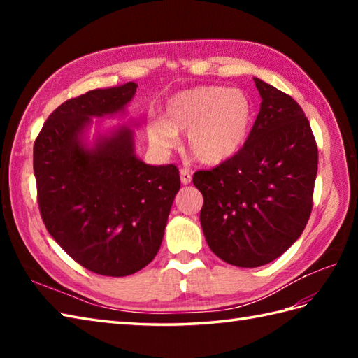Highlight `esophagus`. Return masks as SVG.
I'll list each match as a JSON object with an SVG mask.
<instances>
[{"label": "esophagus", "instance_id": "esophagus-1", "mask_svg": "<svg viewBox=\"0 0 358 358\" xmlns=\"http://www.w3.org/2000/svg\"><path fill=\"white\" fill-rule=\"evenodd\" d=\"M180 178H181V183L183 185H189L192 181V173L189 169H181L180 171Z\"/></svg>", "mask_w": 358, "mask_h": 358}]
</instances>
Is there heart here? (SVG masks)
Returning a JSON list of instances; mask_svg holds the SVG:
<instances>
[{
    "mask_svg": "<svg viewBox=\"0 0 358 358\" xmlns=\"http://www.w3.org/2000/svg\"><path fill=\"white\" fill-rule=\"evenodd\" d=\"M255 108L248 92L226 86H196L172 95L163 118H148L150 144L167 152L178 144V132H187L191 154L206 164H220L245 148L252 132Z\"/></svg>",
    "mask_w": 358,
    "mask_h": 358,
    "instance_id": "1",
    "label": "heart"
}]
</instances>
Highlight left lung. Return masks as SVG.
Instances as JSON below:
<instances>
[{"label": "left lung", "mask_w": 358, "mask_h": 358, "mask_svg": "<svg viewBox=\"0 0 358 358\" xmlns=\"http://www.w3.org/2000/svg\"><path fill=\"white\" fill-rule=\"evenodd\" d=\"M262 104L237 155L194 173L203 194L200 222L212 252L238 268H258L291 248L313 210L318 150L294 98L254 78Z\"/></svg>", "instance_id": "obj_1"}]
</instances>
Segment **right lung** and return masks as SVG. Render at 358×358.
Masks as SVG:
<instances>
[{
	"label": "right lung",
	"mask_w": 358,
	"mask_h": 358,
	"mask_svg": "<svg viewBox=\"0 0 358 358\" xmlns=\"http://www.w3.org/2000/svg\"><path fill=\"white\" fill-rule=\"evenodd\" d=\"M136 87L95 89L50 113L34 146L38 206L49 234L83 268L126 277L154 260L180 191L177 166L136 157L127 126L98 134L92 118L123 115Z\"/></svg>",
	"instance_id": "add662e5"
}]
</instances>
